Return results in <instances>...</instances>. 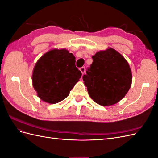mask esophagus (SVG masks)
<instances>
[{"mask_svg": "<svg viewBox=\"0 0 158 158\" xmlns=\"http://www.w3.org/2000/svg\"><path fill=\"white\" fill-rule=\"evenodd\" d=\"M80 71H81V73H82V74H84V73H85V70L84 66H82V67H81V68L80 69Z\"/></svg>", "mask_w": 158, "mask_h": 158, "instance_id": "obj_1", "label": "esophagus"}]
</instances>
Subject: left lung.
Returning a JSON list of instances; mask_svg holds the SVG:
<instances>
[{"label":"left lung","instance_id":"left-lung-1","mask_svg":"<svg viewBox=\"0 0 158 158\" xmlns=\"http://www.w3.org/2000/svg\"><path fill=\"white\" fill-rule=\"evenodd\" d=\"M92 59L86 74L83 76L89 97L102 106L120 102L132 84V72L128 62L111 47L97 52Z\"/></svg>","mask_w":158,"mask_h":158}]
</instances>
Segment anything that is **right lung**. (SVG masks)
<instances>
[{
	"instance_id": "add662e5",
	"label": "right lung",
	"mask_w": 158,
	"mask_h": 158,
	"mask_svg": "<svg viewBox=\"0 0 158 158\" xmlns=\"http://www.w3.org/2000/svg\"><path fill=\"white\" fill-rule=\"evenodd\" d=\"M76 58L66 49H53L37 61L32 84L42 101L54 104L65 99L82 73L76 67Z\"/></svg>"
}]
</instances>
